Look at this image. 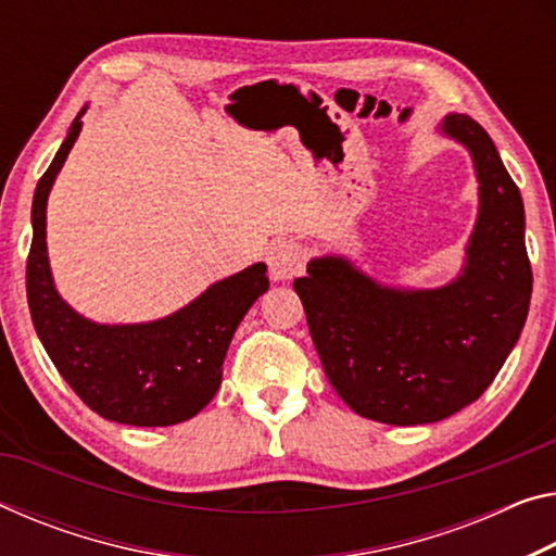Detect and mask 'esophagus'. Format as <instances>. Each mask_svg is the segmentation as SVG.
<instances>
[{
  "instance_id": "obj_1",
  "label": "esophagus",
  "mask_w": 556,
  "mask_h": 556,
  "mask_svg": "<svg viewBox=\"0 0 556 556\" xmlns=\"http://www.w3.org/2000/svg\"><path fill=\"white\" fill-rule=\"evenodd\" d=\"M269 264V277L275 281H287L296 275H302L304 269V254L299 250V244L292 240H281L269 247L267 252Z\"/></svg>"
}]
</instances>
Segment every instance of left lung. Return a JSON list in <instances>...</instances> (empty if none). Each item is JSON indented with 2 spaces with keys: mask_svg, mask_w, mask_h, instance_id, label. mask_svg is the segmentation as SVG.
<instances>
[{
  "mask_svg": "<svg viewBox=\"0 0 556 556\" xmlns=\"http://www.w3.org/2000/svg\"><path fill=\"white\" fill-rule=\"evenodd\" d=\"M443 134L468 148L480 182L460 277L438 289H395L343 257H316L294 279L333 391L358 416L389 426L435 422L478 401L530 312L519 188L478 121L451 113Z\"/></svg>",
  "mask_w": 556,
  "mask_h": 556,
  "instance_id": "obj_1",
  "label": "left lung"
}]
</instances>
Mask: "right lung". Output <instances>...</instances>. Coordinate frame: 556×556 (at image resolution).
<instances>
[{"mask_svg": "<svg viewBox=\"0 0 556 556\" xmlns=\"http://www.w3.org/2000/svg\"><path fill=\"white\" fill-rule=\"evenodd\" d=\"M31 205V250L26 260V299L34 329L59 374L101 418L123 426H175L205 408L223 383V361L235 329L269 289L267 264L257 262L215 281L195 302L148 324H96L59 296L47 254V200L56 175L81 134V116Z\"/></svg>", "mask_w": 556, "mask_h": 556, "instance_id": "add662e5", "label": "right lung"}]
</instances>
